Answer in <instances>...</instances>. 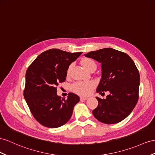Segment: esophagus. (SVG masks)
I'll use <instances>...</instances> for the list:
<instances>
[{"mask_svg": "<svg viewBox=\"0 0 155 155\" xmlns=\"http://www.w3.org/2000/svg\"><path fill=\"white\" fill-rule=\"evenodd\" d=\"M87 99H88L87 97H81V100L82 101H85L87 100Z\"/></svg>", "mask_w": 155, "mask_h": 155, "instance_id": "esophagus-1", "label": "esophagus"}]
</instances>
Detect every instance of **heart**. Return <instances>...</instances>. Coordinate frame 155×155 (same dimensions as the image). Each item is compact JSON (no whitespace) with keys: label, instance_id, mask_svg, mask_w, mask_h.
I'll use <instances>...</instances> for the list:
<instances>
[{"label":"heart","instance_id":"heart-1","mask_svg":"<svg viewBox=\"0 0 155 155\" xmlns=\"http://www.w3.org/2000/svg\"><path fill=\"white\" fill-rule=\"evenodd\" d=\"M81 63L82 65L84 66L85 68L88 70L91 71L93 69L96 68V63L95 62L94 59L90 58H85L82 59ZM71 69V66L67 69V74L69 75ZM95 83L93 81L90 82H75L74 84L72 86V90L74 92L77 93L81 96H86L90 93L92 90L94 88Z\"/></svg>","mask_w":155,"mask_h":155}]
</instances>
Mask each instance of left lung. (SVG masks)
<instances>
[{
  "mask_svg": "<svg viewBox=\"0 0 155 155\" xmlns=\"http://www.w3.org/2000/svg\"><path fill=\"white\" fill-rule=\"evenodd\" d=\"M101 63L102 76L96 92L109 91L106 99L96 97L97 107L92 110L97 120L116 124L132 113L139 99L140 73L128 54L113 48H104L84 54Z\"/></svg>",
  "mask_w": 155,
  "mask_h": 155,
  "instance_id": "left-lung-1",
  "label": "left lung"
}]
</instances>
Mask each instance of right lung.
<instances>
[{
  "label": "right lung",
  "mask_w": 155,
  "mask_h": 155,
  "mask_svg": "<svg viewBox=\"0 0 155 155\" xmlns=\"http://www.w3.org/2000/svg\"><path fill=\"white\" fill-rule=\"evenodd\" d=\"M82 53L50 49L40 54L27 69L23 96L33 116L42 126L58 128L72 116L80 97L69 93L67 99L61 98L56 94L57 86L65 82L69 66Z\"/></svg>",
  "instance_id": "obj_1"
}]
</instances>
